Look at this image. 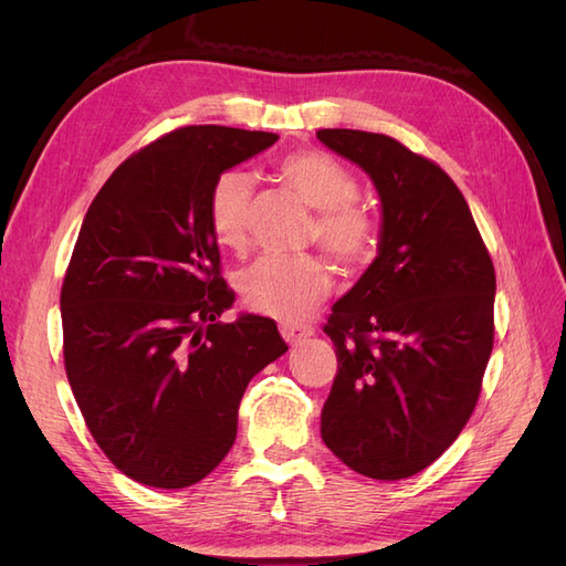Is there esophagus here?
<instances>
[{
    "instance_id": "obj_1",
    "label": "esophagus",
    "mask_w": 566,
    "mask_h": 566,
    "mask_svg": "<svg viewBox=\"0 0 566 566\" xmlns=\"http://www.w3.org/2000/svg\"><path fill=\"white\" fill-rule=\"evenodd\" d=\"M281 335L285 337L287 345H300L302 339L314 335L312 325H297V323H283L281 325Z\"/></svg>"
}]
</instances>
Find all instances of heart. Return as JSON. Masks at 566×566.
<instances>
[{
	"mask_svg": "<svg viewBox=\"0 0 566 566\" xmlns=\"http://www.w3.org/2000/svg\"><path fill=\"white\" fill-rule=\"evenodd\" d=\"M283 179L306 205L318 210L314 238L342 266L368 264L378 250L380 224L366 205L356 200L358 181L349 169L321 150H297L279 165ZM252 177L243 169L219 175L208 202L210 229L221 245L241 250L248 241ZM252 312L293 321L304 316L328 293L331 273L318 256L266 254L238 279Z\"/></svg>",
	"mask_w": 566,
	"mask_h": 566,
	"instance_id": "1",
	"label": "heart"
}]
</instances>
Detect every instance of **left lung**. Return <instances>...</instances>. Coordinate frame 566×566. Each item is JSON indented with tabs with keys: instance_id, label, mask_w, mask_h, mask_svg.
Returning a JSON list of instances; mask_svg holds the SVG:
<instances>
[{
	"instance_id": "obj_1",
	"label": "left lung",
	"mask_w": 566,
	"mask_h": 566,
	"mask_svg": "<svg viewBox=\"0 0 566 566\" xmlns=\"http://www.w3.org/2000/svg\"><path fill=\"white\" fill-rule=\"evenodd\" d=\"M373 179L380 252L323 331L337 375L321 437L354 472L394 482L447 451L468 424L493 349L495 271L443 169L387 134L318 129Z\"/></svg>"
}]
</instances>
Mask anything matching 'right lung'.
<instances>
[{"instance_id": "obj_1", "label": "right lung", "mask_w": 566, "mask_h": 566, "mask_svg": "<svg viewBox=\"0 0 566 566\" xmlns=\"http://www.w3.org/2000/svg\"><path fill=\"white\" fill-rule=\"evenodd\" d=\"M279 134L169 132L119 165L84 214L61 287L63 364L98 449L129 479L184 489L231 451L256 373L287 352L221 279L208 202L221 172Z\"/></svg>"}]
</instances>
